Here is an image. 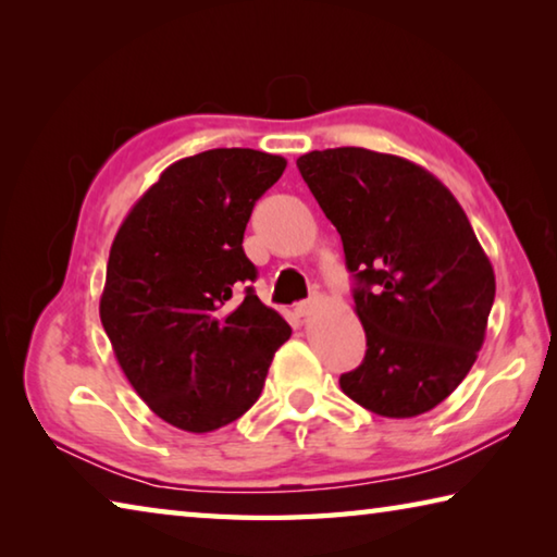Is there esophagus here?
I'll use <instances>...</instances> for the list:
<instances>
[{
	"mask_svg": "<svg viewBox=\"0 0 557 557\" xmlns=\"http://www.w3.org/2000/svg\"><path fill=\"white\" fill-rule=\"evenodd\" d=\"M317 305H319V299L317 297H309L305 301H297L295 312H297V317H309L317 309Z\"/></svg>",
	"mask_w": 557,
	"mask_h": 557,
	"instance_id": "obj_1",
	"label": "esophagus"
}]
</instances>
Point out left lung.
Returning a JSON list of instances; mask_svg holds the SVG:
<instances>
[{"label": "left lung", "mask_w": 557, "mask_h": 557, "mask_svg": "<svg viewBox=\"0 0 557 557\" xmlns=\"http://www.w3.org/2000/svg\"><path fill=\"white\" fill-rule=\"evenodd\" d=\"M297 166L342 235L369 346L338 385L383 418L432 410L474 366L496 295L467 213L437 176L395 154L336 147Z\"/></svg>", "instance_id": "8db88e82"}]
</instances>
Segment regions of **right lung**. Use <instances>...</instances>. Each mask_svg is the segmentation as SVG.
<instances>
[{
    "label": "right lung",
    "instance_id": "1",
    "mask_svg": "<svg viewBox=\"0 0 557 557\" xmlns=\"http://www.w3.org/2000/svg\"><path fill=\"white\" fill-rule=\"evenodd\" d=\"M287 162L258 149H209L166 166L112 240L100 322L149 410L184 432H213L260 398L292 329L252 287L243 233Z\"/></svg>",
    "mask_w": 557,
    "mask_h": 557
}]
</instances>
